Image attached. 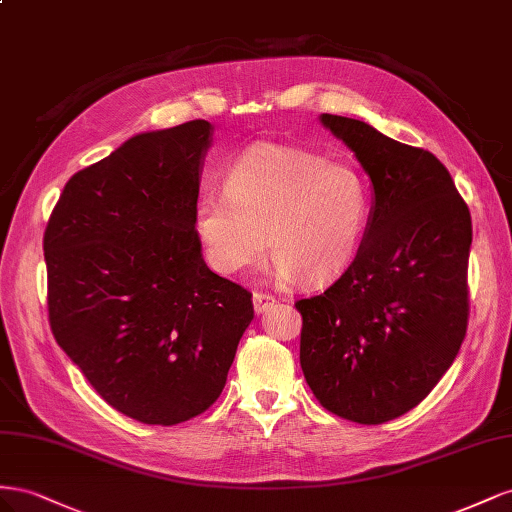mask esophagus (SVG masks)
<instances>
[{
    "label": "esophagus",
    "instance_id": "obj_1",
    "mask_svg": "<svg viewBox=\"0 0 512 512\" xmlns=\"http://www.w3.org/2000/svg\"><path fill=\"white\" fill-rule=\"evenodd\" d=\"M274 302H276V298L272 294H266V291H255L253 294V304H255L257 313H266Z\"/></svg>",
    "mask_w": 512,
    "mask_h": 512
}]
</instances>
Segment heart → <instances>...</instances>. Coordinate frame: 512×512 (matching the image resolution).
Returning <instances> with one entry per match:
<instances>
[{"mask_svg": "<svg viewBox=\"0 0 512 512\" xmlns=\"http://www.w3.org/2000/svg\"><path fill=\"white\" fill-rule=\"evenodd\" d=\"M369 212V184L356 167L296 145L259 143L227 167L223 193L199 195L195 229L216 272L257 268L270 248L279 279L315 287L352 266Z\"/></svg>", "mask_w": 512, "mask_h": 512, "instance_id": "b5f03b06", "label": "heart"}]
</instances>
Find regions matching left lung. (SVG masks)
I'll return each mask as SVG.
<instances>
[{
  "label": "left lung",
  "mask_w": 512,
  "mask_h": 512,
  "mask_svg": "<svg viewBox=\"0 0 512 512\" xmlns=\"http://www.w3.org/2000/svg\"><path fill=\"white\" fill-rule=\"evenodd\" d=\"M321 124L354 150L375 201L352 266L296 302L300 364L328 412L382 425L425 399L459 354L472 216L431 152L343 115Z\"/></svg>",
  "instance_id": "left-lung-1"
}]
</instances>
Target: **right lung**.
Instances as JSON below:
<instances>
[{
  "label": "right lung",
  "mask_w": 512,
  "mask_h": 512,
  "mask_svg": "<svg viewBox=\"0 0 512 512\" xmlns=\"http://www.w3.org/2000/svg\"><path fill=\"white\" fill-rule=\"evenodd\" d=\"M212 126L128 139L66 182L45 229L51 332L113 410L171 427L221 397L253 294L214 274L195 229Z\"/></svg>",
  "instance_id": "obj_1"
}]
</instances>
